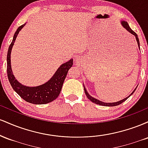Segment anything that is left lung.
Segmentation results:
<instances>
[{"instance_id": "1", "label": "left lung", "mask_w": 148, "mask_h": 148, "mask_svg": "<svg viewBox=\"0 0 148 148\" xmlns=\"http://www.w3.org/2000/svg\"><path fill=\"white\" fill-rule=\"evenodd\" d=\"M121 25H123V28H125V29H126V30H127V31L129 32V33H131V34H132V35L135 36V37H136V40L137 44H138V48L140 49V42H139V40H138V35H137V34L134 31H133V30H132V29H131L130 27V25H129V24H128V23H127V21H121ZM84 87L85 93H86V96H87V97L88 98V99L90 100L91 101H92L93 103H97V104L101 105V106H118V105L120 104V103H122L123 102H124V101H126V100H127V99H128V98L130 97L131 95H132V94H133V93L134 92V91L136 90V88L135 89H134V90L133 92H132V93H131L130 95H129L128 97H127L125 98V99L120 100V101H116V102H113V103H106V102H103V101H99V99H95V98L92 97L90 95L89 93L88 92L87 90H86V88H85L84 85Z\"/></svg>"}]
</instances>
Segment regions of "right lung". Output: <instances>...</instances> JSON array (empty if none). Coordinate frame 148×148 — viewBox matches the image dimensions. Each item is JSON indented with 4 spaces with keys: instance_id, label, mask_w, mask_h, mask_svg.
Returning <instances> with one entry per match:
<instances>
[{
    "instance_id": "1",
    "label": "right lung",
    "mask_w": 148,
    "mask_h": 148,
    "mask_svg": "<svg viewBox=\"0 0 148 148\" xmlns=\"http://www.w3.org/2000/svg\"><path fill=\"white\" fill-rule=\"evenodd\" d=\"M21 25L17 28L13 37L12 42L10 45L7 56V73L10 85L13 90L16 92L23 99L33 104H45L55 100L60 95L62 84L67 76L69 69L72 67L73 59L67 61L65 63L61 64L57 69L55 74L45 84L35 87H29L20 84L15 79L11 67V51L15 40L23 26Z\"/></svg>"
}]
</instances>
